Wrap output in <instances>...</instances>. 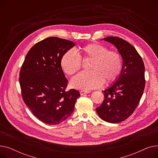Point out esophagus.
<instances>
[{
    "label": "esophagus",
    "mask_w": 158,
    "mask_h": 158,
    "mask_svg": "<svg viewBox=\"0 0 158 158\" xmlns=\"http://www.w3.org/2000/svg\"><path fill=\"white\" fill-rule=\"evenodd\" d=\"M88 93H89V92H86V91H84V90L80 91V94H81V95H83L86 94H88Z\"/></svg>",
    "instance_id": "obj_1"
}]
</instances>
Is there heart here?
<instances>
[{"mask_svg": "<svg viewBox=\"0 0 158 158\" xmlns=\"http://www.w3.org/2000/svg\"><path fill=\"white\" fill-rule=\"evenodd\" d=\"M81 59L92 60L88 66L90 71L80 72L72 78L70 85L73 88L88 91L99 88L104 81L110 83L117 80L121 72L120 55L97 43L82 47L79 56L72 50L66 51L61 58V67L65 73L71 76L81 69Z\"/></svg>", "mask_w": 158, "mask_h": 158, "instance_id": "obj_1", "label": "heart"}]
</instances>
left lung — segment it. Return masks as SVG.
<instances>
[{
    "label": "left lung",
    "mask_w": 158,
    "mask_h": 158,
    "mask_svg": "<svg viewBox=\"0 0 158 158\" xmlns=\"http://www.w3.org/2000/svg\"><path fill=\"white\" fill-rule=\"evenodd\" d=\"M103 40L118 49L123 64L117 79L102 91L104 100L96 111L103 120L117 123L129 117L139 102L145 85V66L136 48L127 41L116 36Z\"/></svg>",
    "instance_id": "1"
}]
</instances>
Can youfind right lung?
Listing matches in <instances>:
<instances>
[{
    "instance_id": "obj_1",
    "label": "right lung",
    "mask_w": 158,
    "mask_h": 158,
    "mask_svg": "<svg viewBox=\"0 0 158 158\" xmlns=\"http://www.w3.org/2000/svg\"><path fill=\"white\" fill-rule=\"evenodd\" d=\"M75 45L57 37L45 38L29 50L22 66L23 100L37 118L49 125L69 118L80 96L76 89L65 91L68 81L60 65L62 56Z\"/></svg>"
}]
</instances>
